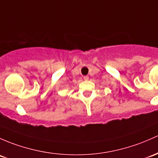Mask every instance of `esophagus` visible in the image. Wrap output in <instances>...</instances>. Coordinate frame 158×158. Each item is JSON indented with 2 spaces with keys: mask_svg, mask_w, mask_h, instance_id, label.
<instances>
[{
  "mask_svg": "<svg viewBox=\"0 0 158 158\" xmlns=\"http://www.w3.org/2000/svg\"><path fill=\"white\" fill-rule=\"evenodd\" d=\"M83 79H85V80H88V79H89V76H83Z\"/></svg>",
  "mask_w": 158,
  "mask_h": 158,
  "instance_id": "obj_1",
  "label": "esophagus"
}]
</instances>
